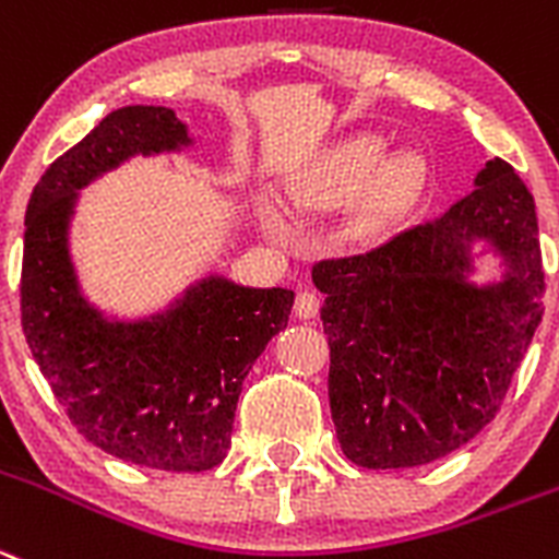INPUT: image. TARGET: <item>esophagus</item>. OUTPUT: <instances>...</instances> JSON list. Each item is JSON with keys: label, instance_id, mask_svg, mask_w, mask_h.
Masks as SVG:
<instances>
[{"label": "esophagus", "instance_id": "esophagus-1", "mask_svg": "<svg viewBox=\"0 0 559 559\" xmlns=\"http://www.w3.org/2000/svg\"><path fill=\"white\" fill-rule=\"evenodd\" d=\"M295 314L300 317V320H314V317L320 314V297H317L314 292H309V289L297 292Z\"/></svg>", "mask_w": 559, "mask_h": 559}]
</instances>
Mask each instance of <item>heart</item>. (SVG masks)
Here are the masks:
<instances>
[{"mask_svg":"<svg viewBox=\"0 0 559 559\" xmlns=\"http://www.w3.org/2000/svg\"><path fill=\"white\" fill-rule=\"evenodd\" d=\"M385 154V140L358 134L333 145L306 179L304 203L320 209L347 206L358 201L353 231L356 237H378L394 226L419 201L425 187V162L414 151ZM264 226L275 239H289L295 223L278 206L264 209Z\"/></svg>","mask_w":559,"mask_h":559,"instance_id":"b5f03b06","label":"heart"}]
</instances>
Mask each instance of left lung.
I'll list each match as a JSON object with an SVG mask.
<instances>
[{
	"instance_id": "8db88e82",
	"label": "left lung",
	"mask_w": 559,
	"mask_h": 559,
	"mask_svg": "<svg viewBox=\"0 0 559 559\" xmlns=\"http://www.w3.org/2000/svg\"><path fill=\"white\" fill-rule=\"evenodd\" d=\"M477 241L503 255L499 282L471 278ZM311 278L342 452L364 468L425 466L497 416L544 317L535 201L497 156L441 217L317 262Z\"/></svg>"
}]
</instances>
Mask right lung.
<instances>
[{"mask_svg": "<svg viewBox=\"0 0 559 559\" xmlns=\"http://www.w3.org/2000/svg\"><path fill=\"white\" fill-rule=\"evenodd\" d=\"M192 145L168 107H121L35 185L24 221L21 325L71 425L107 455L206 472L231 447L242 380L289 322L295 292L206 275L145 320H109L82 295L68 228L82 187L129 156Z\"/></svg>", "mask_w": 559, "mask_h": 559, "instance_id": "right-lung-1", "label": "right lung"}]
</instances>
